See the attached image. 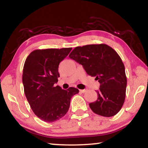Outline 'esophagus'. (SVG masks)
<instances>
[{"mask_svg":"<svg viewBox=\"0 0 148 148\" xmlns=\"http://www.w3.org/2000/svg\"><path fill=\"white\" fill-rule=\"evenodd\" d=\"M87 91V89H80L79 90V92H82V93H84V92H86Z\"/></svg>","mask_w":148,"mask_h":148,"instance_id":"obj_1","label":"esophagus"}]
</instances>
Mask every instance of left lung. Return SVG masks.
<instances>
[{
  "label": "left lung",
  "instance_id": "obj_1",
  "mask_svg": "<svg viewBox=\"0 0 148 148\" xmlns=\"http://www.w3.org/2000/svg\"><path fill=\"white\" fill-rule=\"evenodd\" d=\"M70 58L83 66L87 74L100 83L98 98L89 104L94 113L104 117L117 114L124 103L127 77L121 57L106 44H91L75 47Z\"/></svg>",
  "mask_w": 148,
  "mask_h": 148
}]
</instances>
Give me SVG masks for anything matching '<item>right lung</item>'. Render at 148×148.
I'll list each match as a JSON object with an SVG mask.
<instances>
[{
    "label": "right lung",
    "mask_w": 148,
    "mask_h": 148,
    "mask_svg": "<svg viewBox=\"0 0 148 148\" xmlns=\"http://www.w3.org/2000/svg\"><path fill=\"white\" fill-rule=\"evenodd\" d=\"M71 50L72 47L36 49L25 62L22 77L25 94L34 114L45 122H54L63 117L72 96L79 92L74 87L64 90L54 86L60 77L59 64Z\"/></svg>",
    "instance_id": "1"
}]
</instances>
